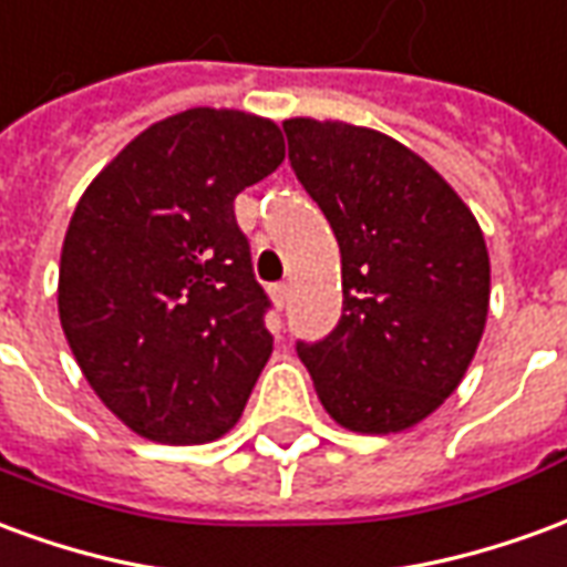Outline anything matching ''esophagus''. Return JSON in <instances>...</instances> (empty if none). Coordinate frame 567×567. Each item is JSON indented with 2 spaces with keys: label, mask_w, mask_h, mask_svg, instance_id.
I'll return each mask as SVG.
<instances>
[{
  "label": "esophagus",
  "mask_w": 567,
  "mask_h": 567,
  "mask_svg": "<svg viewBox=\"0 0 567 567\" xmlns=\"http://www.w3.org/2000/svg\"><path fill=\"white\" fill-rule=\"evenodd\" d=\"M288 297H291V288H288V285H276V288H272V303H276V309H285Z\"/></svg>",
  "instance_id": "1"
}]
</instances>
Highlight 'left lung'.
<instances>
[{
  "label": "left lung",
  "instance_id": "left-lung-1",
  "mask_svg": "<svg viewBox=\"0 0 567 567\" xmlns=\"http://www.w3.org/2000/svg\"><path fill=\"white\" fill-rule=\"evenodd\" d=\"M288 161L340 243L343 316L297 343L337 425L398 434L450 398L488 316V251L443 175L380 130L288 117Z\"/></svg>",
  "mask_w": 567,
  "mask_h": 567
}]
</instances>
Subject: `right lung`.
<instances>
[{"label": "right lung", "mask_w": 567, "mask_h": 567, "mask_svg": "<svg viewBox=\"0 0 567 567\" xmlns=\"http://www.w3.org/2000/svg\"><path fill=\"white\" fill-rule=\"evenodd\" d=\"M282 161L270 117L199 105L142 130L81 194L60 324L96 398L140 437L212 443L243 416L272 337L234 199Z\"/></svg>", "instance_id": "1"}]
</instances>
